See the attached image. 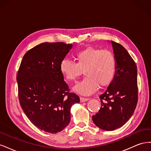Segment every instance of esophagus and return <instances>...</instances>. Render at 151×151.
I'll return each mask as SVG.
<instances>
[{
	"label": "esophagus",
	"instance_id": "esophagus-1",
	"mask_svg": "<svg viewBox=\"0 0 151 151\" xmlns=\"http://www.w3.org/2000/svg\"><path fill=\"white\" fill-rule=\"evenodd\" d=\"M89 99V98H83V97H80V101L81 102H84V101H88Z\"/></svg>",
	"mask_w": 151,
	"mask_h": 151
}]
</instances>
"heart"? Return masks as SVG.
I'll list each match as a JSON object with an SVG mask.
<instances>
[{"mask_svg":"<svg viewBox=\"0 0 151 151\" xmlns=\"http://www.w3.org/2000/svg\"><path fill=\"white\" fill-rule=\"evenodd\" d=\"M76 62L69 60L62 61L60 69L68 81H76L83 70L86 77L74 88L77 93L90 95L99 86L104 88L110 84L116 74V57L111 51L94 47H88L74 55Z\"/></svg>","mask_w":151,"mask_h":151,"instance_id":"obj_1","label":"heart"}]
</instances>
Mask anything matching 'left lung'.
<instances>
[{
    "mask_svg": "<svg viewBox=\"0 0 151 151\" xmlns=\"http://www.w3.org/2000/svg\"><path fill=\"white\" fill-rule=\"evenodd\" d=\"M116 59L115 79L99 96L101 108L92 116L94 124L104 130L122 127L133 115L138 101L137 68L126 49L111 41Z\"/></svg>",
    "mask_w": 151,
    "mask_h": 151,
    "instance_id": "1",
    "label": "left lung"
}]
</instances>
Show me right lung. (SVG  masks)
<instances>
[{
	"label": "right lung",
	"mask_w": 151,
	"mask_h": 151,
	"mask_svg": "<svg viewBox=\"0 0 151 151\" xmlns=\"http://www.w3.org/2000/svg\"><path fill=\"white\" fill-rule=\"evenodd\" d=\"M72 45L43 43L30 49L22 58L17 75L21 106L38 129L56 134L70 120V108L79 97L70 93L60 65Z\"/></svg>",
	"instance_id": "1"
}]
</instances>
